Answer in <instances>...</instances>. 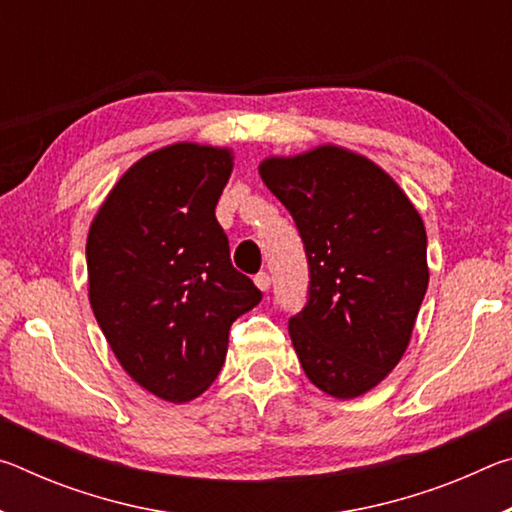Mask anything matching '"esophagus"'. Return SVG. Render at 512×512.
I'll return each mask as SVG.
<instances>
[{
	"label": "esophagus",
	"instance_id": "obj_1",
	"mask_svg": "<svg viewBox=\"0 0 512 512\" xmlns=\"http://www.w3.org/2000/svg\"><path fill=\"white\" fill-rule=\"evenodd\" d=\"M255 284H257L259 291H268V289H271V275H268V273H257L255 275Z\"/></svg>",
	"mask_w": 512,
	"mask_h": 512
}]
</instances>
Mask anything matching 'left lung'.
<instances>
[{"label": "left lung", "instance_id": "left-lung-1", "mask_svg": "<svg viewBox=\"0 0 512 512\" xmlns=\"http://www.w3.org/2000/svg\"><path fill=\"white\" fill-rule=\"evenodd\" d=\"M305 244L309 298L289 320L305 375L352 400L406 352L429 284L427 232L400 185L334 144L259 164Z\"/></svg>", "mask_w": 512, "mask_h": 512}]
</instances>
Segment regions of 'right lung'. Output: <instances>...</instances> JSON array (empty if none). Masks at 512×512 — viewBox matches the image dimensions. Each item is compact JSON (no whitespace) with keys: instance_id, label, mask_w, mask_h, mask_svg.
<instances>
[{"instance_id":"1","label":"right lung","mask_w":512,"mask_h":512,"mask_svg":"<svg viewBox=\"0 0 512 512\" xmlns=\"http://www.w3.org/2000/svg\"><path fill=\"white\" fill-rule=\"evenodd\" d=\"M232 151L178 142L137 160L90 225V305L117 361L173 404L207 391L230 325L262 291L230 262L214 207Z\"/></svg>"}]
</instances>
